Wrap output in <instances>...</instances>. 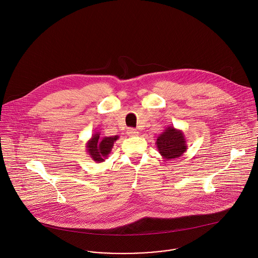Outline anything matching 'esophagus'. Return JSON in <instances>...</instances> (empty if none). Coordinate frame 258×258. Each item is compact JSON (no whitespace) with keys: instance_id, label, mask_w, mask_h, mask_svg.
I'll list each match as a JSON object with an SVG mask.
<instances>
[{"instance_id":"1","label":"esophagus","mask_w":258,"mask_h":258,"mask_svg":"<svg viewBox=\"0 0 258 258\" xmlns=\"http://www.w3.org/2000/svg\"><path fill=\"white\" fill-rule=\"evenodd\" d=\"M127 134H128L129 136H131V137L139 136V132H138L136 129H134V128H128V129H127Z\"/></svg>"}]
</instances>
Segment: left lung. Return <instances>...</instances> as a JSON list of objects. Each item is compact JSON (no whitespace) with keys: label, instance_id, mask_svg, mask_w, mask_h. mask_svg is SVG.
<instances>
[{"label":"left lung","instance_id":"left-lung-1","mask_svg":"<svg viewBox=\"0 0 258 258\" xmlns=\"http://www.w3.org/2000/svg\"><path fill=\"white\" fill-rule=\"evenodd\" d=\"M156 145L159 153L166 161L178 159L187 150L186 138L183 131L168 126L158 137Z\"/></svg>","mask_w":258,"mask_h":258}]
</instances>
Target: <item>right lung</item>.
I'll list each match as a JSON object with an SVG mask.
<instances>
[{
    "instance_id": "1",
    "label": "right lung",
    "mask_w": 258,
    "mask_h": 258,
    "mask_svg": "<svg viewBox=\"0 0 258 258\" xmlns=\"http://www.w3.org/2000/svg\"><path fill=\"white\" fill-rule=\"evenodd\" d=\"M100 133L93 134L92 138L87 142V153L95 163H102L110 155L114 142L119 139V136L100 137Z\"/></svg>"
}]
</instances>
